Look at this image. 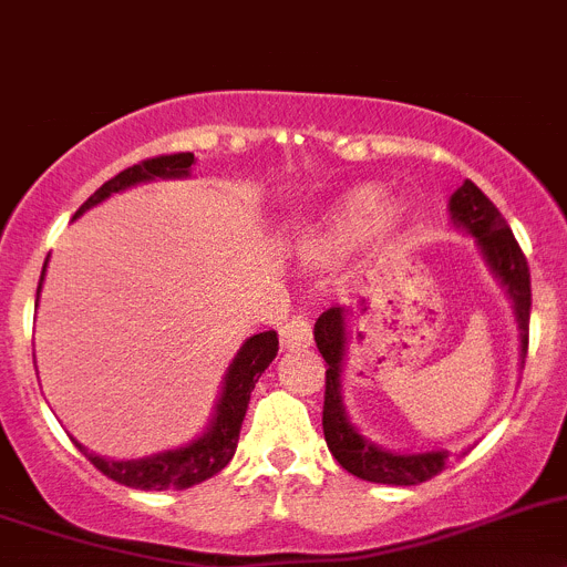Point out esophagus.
I'll return each mask as SVG.
<instances>
[{
  "instance_id": "obj_1",
  "label": "esophagus",
  "mask_w": 567,
  "mask_h": 567,
  "mask_svg": "<svg viewBox=\"0 0 567 567\" xmlns=\"http://www.w3.org/2000/svg\"><path fill=\"white\" fill-rule=\"evenodd\" d=\"M311 344V326L303 315H295L280 326V348L284 350H300Z\"/></svg>"
}]
</instances>
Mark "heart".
I'll return each mask as SVG.
<instances>
[{
  "label": "heart",
  "mask_w": 567,
  "mask_h": 567,
  "mask_svg": "<svg viewBox=\"0 0 567 567\" xmlns=\"http://www.w3.org/2000/svg\"><path fill=\"white\" fill-rule=\"evenodd\" d=\"M398 217L392 208H384V188L379 186H361L350 192L348 197L339 203L337 212L328 219L326 241L333 250H348V247L359 245L375 225L381 228H395Z\"/></svg>",
  "instance_id": "heart-1"
}]
</instances>
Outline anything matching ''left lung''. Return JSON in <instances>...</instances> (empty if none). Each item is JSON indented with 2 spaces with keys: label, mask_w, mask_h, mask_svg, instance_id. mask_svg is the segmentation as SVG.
I'll use <instances>...</instances> for the list:
<instances>
[{
  "label": "left lung",
  "mask_w": 567,
  "mask_h": 567,
  "mask_svg": "<svg viewBox=\"0 0 567 567\" xmlns=\"http://www.w3.org/2000/svg\"><path fill=\"white\" fill-rule=\"evenodd\" d=\"M451 219L467 234L476 236L489 269L498 275V280L509 292L515 303L517 328H520V348L523 355L529 350V311H532V280L529 264L523 256L520 245L512 236L509 225L501 217L498 208L489 203L487 194L473 181H465L454 194H451ZM344 309L331 306L322 311L320 320L315 322V342L326 359V403H322V431H326L328 451L333 460L353 476L375 484H420L434 478L436 473L445 471L451 462L449 451H429V454H392L381 451L370 440L359 434L348 423L342 409V395H339V375H342V355H344Z\"/></svg>",
  "instance_id": "left-lung-1"
}]
</instances>
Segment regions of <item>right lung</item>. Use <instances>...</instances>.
I'll list each match as a JSON object with an SVG mask.
<instances>
[{
  "label": "right lung",
  "instance_id": "add662e5",
  "mask_svg": "<svg viewBox=\"0 0 567 567\" xmlns=\"http://www.w3.org/2000/svg\"><path fill=\"white\" fill-rule=\"evenodd\" d=\"M192 164V153L155 155V158L138 161V164L122 169L107 183H102V186L85 199L83 206L78 208L74 217H80L85 208L96 206V203H102L105 197H111L113 192H122V188L133 186V183L153 181V177L188 175V166ZM41 280H44V275H41ZM38 292H41V284H38ZM275 353H278V333L275 331L256 333V337H250L241 344L234 364H230L228 375H225V390L217 403V414H214L212 425H208L206 434H199L197 440L188 442L186 449L166 451V454L147 456V460L113 462L89 454L80 442H74V445L89 456V462L102 473V476L113 478L116 484H125V487L186 489L199 482H206V478H212L214 473H219L230 460H234L241 420H245L247 403H250V392L252 386H256L258 375H261L264 370H267L269 361L275 359Z\"/></svg>",
  "mask_w": 567,
  "mask_h": 567
}]
</instances>
